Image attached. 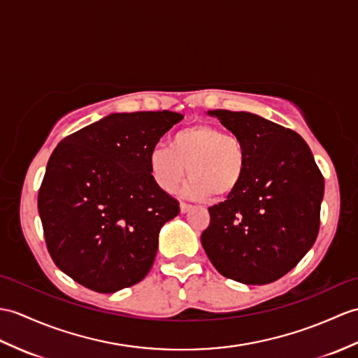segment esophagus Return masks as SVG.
<instances>
[{
	"label": "esophagus",
	"instance_id": "esophagus-1",
	"mask_svg": "<svg viewBox=\"0 0 358 358\" xmlns=\"http://www.w3.org/2000/svg\"><path fill=\"white\" fill-rule=\"evenodd\" d=\"M190 209H192V206H190V204L180 203V212H181V213H187Z\"/></svg>",
	"mask_w": 358,
	"mask_h": 358
}]
</instances>
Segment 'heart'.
Instances as JSON below:
<instances>
[{
	"mask_svg": "<svg viewBox=\"0 0 358 358\" xmlns=\"http://www.w3.org/2000/svg\"><path fill=\"white\" fill-rule=\"evenodd\" d=\"M148 168L155 186L166 194L176 192L187 169L189 178L182 187L187 198L226 199L245 177L247 152L236 136L198 123L172 134L169 148H152Z\"/></svg>",
	"mask_w": 358,
	"mask_h": 358,
	"instance_id": "heart-1",
	"label": "heart"
}]
</instances>
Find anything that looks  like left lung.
Returning a JSON list of instances; mask_svg holds the SVG:
<instances>
[{
    "instance_id": "8db88e82",
    "label": "left lung",
    "mask_w": 358,
    "mask_h": 358,
    "mask_svg": "<svg viewBox=\"0 0 358 358\" xmlns=\"http://www.w3.org/2000/svg\"><path fill=\"white\" fill-rule=\"evenodd\" d=\"M207 114L243 141L247 171L234 195L209 207L203 248L222 276L270 284L293 270L317 238L325 180L297 132L247 111Z\"/></svg>"
}]
</instances>
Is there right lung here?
Segmentation results:
<instances>
[{
	"mask_svg": "<svg viewBox=\"0 0 358 358\" xmlns=\"http://www.w3.org/2000/svg\"><path fill=\"white\" fill-rule=\"evenodd\" d=\"M181 119L173 111L113 113L56 146L38 210L50 256L78 284L115 293L151 270L160 230L180 206L155 186L148 155Z\"/></svg>",
	"mask_w": 358,
	"mask_h": 358,
	"instance_id": "obj_1",
	"label": "right lung"
}]
</instances>
